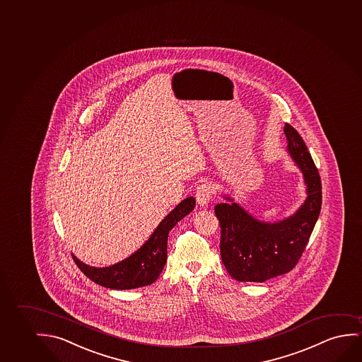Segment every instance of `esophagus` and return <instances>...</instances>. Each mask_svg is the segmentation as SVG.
Instances as JSON below:
<instances>
[{
  "instance_id": "34e87169",
  "label": "esophagus",
  "mask_w": 362,
  "mask_h": 362,
  "mask_svg": "<svg viewBox=\"0 0 362 362\" xmlns=\"http://www.w3.org/2000/svg\"><path fill=\"white\" fill-rule=\"evenodd\" d=\"M212 194H214V186L209 184V182H204V184L199 185L196 191V199H197V204L201 207L207 206L209 202V199H212Z\"/></svg>"
}]
</instances>
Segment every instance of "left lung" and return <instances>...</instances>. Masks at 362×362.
<instances>
[{"instance_id": "1", "label": "left lung", "mask_w": 362, "mask_h": 362, "mask_svg": "<svg viewBox=\"0 0 362 362\" xmlns=\"http://www.w3.org/2000/svg\"><path fill=\"white\" fill-rule=\"evenodd\" d=\"M288 153L300 168L306 185L304 204L296 214L278 222H262L235 199L218 204L214 214L221 224V258L238 281H258L291 272L300 259L321 209V180L304 140L289 124L284 127Z\"/></svg>"}]
</instances>
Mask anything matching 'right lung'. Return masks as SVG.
I'll return each mask as SVG.
<instances>
[{"label": "right lung", "mask_w": 362, "mask_h": 362, "mask_svg": "<svg viewBox=\"0 0 362 362\" xmlns=\"http://www.w3.org/2000/svg\"><path fill=\"white\" fill-rule=\"evenodd\" d=\"M194 197H187L160 222L153 235L134 255L117 264L97 268L83 263L73 255L78 268L99 286L127 291L153 284L163 272L168 259V232L194 209Z\"/></svg>", "instance_id": "right-lung-1"}]
</instances>
